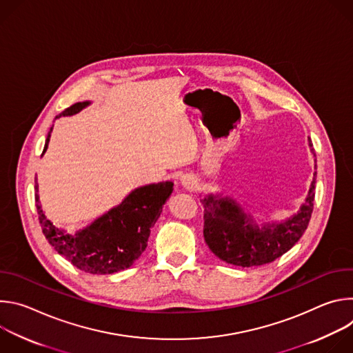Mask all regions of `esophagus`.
<instances>
[{"instance_id":"1","label":"esophagus","mask_w":353,"mask_h":353,"mask_svg":"<svg viewBox=\"0 0 353 353\" xmlns=\"http://www.w3.org/2000/svg\"><path fill=\"white\" fill-rule=\"evenodd\" d=\"M181 184H183L187 190H191V188H194V185H195V180H194L191 176H183V177H181Z\"/></svg>"}]
</instances>
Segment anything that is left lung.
<instances>
[{
	"instance_id": "1",
	"label": "left lung",
	"mask_w": 353,
	"mask_h": 353,
	"mask_svg": "<svg viewBox=\"0 0 353 353\" xmlns=\"http://www.w3.org/2000/svg\"><path fill=\"white\" fill-rule=\"evenodd\" d=\"M313 146L312 141H309ZM316 157V154H314ZM316 173L306 203L297 215L259 229L230 198H204V237L212 253L237 267H259L283 256L309 226L314 207Z\"/></svg>"
}]
</instances>
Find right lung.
Listing matches in <instances>:
<instances>
[{
  "label": "right lung",
  "instance_id": "obj_1",
  "mask_svg": "<svg viewBox=\"0 0 353 353\" xmlns=\"http://www.w3.org/2000/svg\"><path fill=\"white\" fill-rule=\"evenodd\" d=\"M88 105V102L75 103L56 116V119L75 114ZM52 130L46 138L43 152L47 149ZM34 190L39 222L47 241L78 270L105 275L131 267L142 254L150 229L161 216L165 201L173 191V183L162 181L137 188L119 207L75 236L64 233L47 221L39 205L37 183Z\"/></svg>",
  "mask_w": 353,
  "mask_h": 353
}]
</instances>
